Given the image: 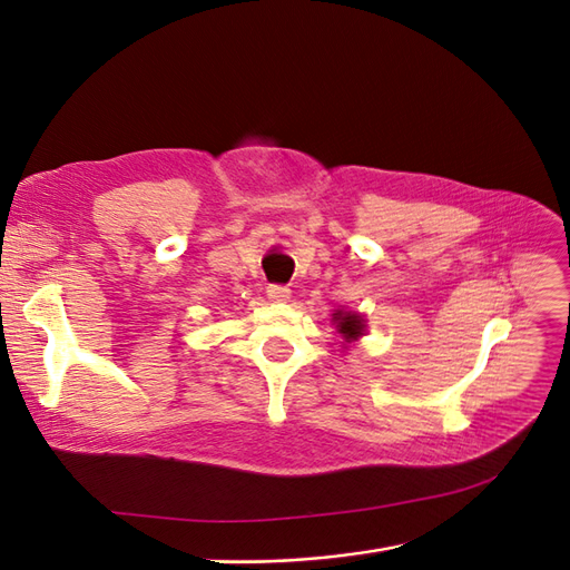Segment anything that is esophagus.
Returning a JSON list of instances; mask_svg holds the SVG:
<instances>
[{"mask_svg":"<svg viewBox=\"0 0 570 570\" xmlns=\"http://www.w3.org/2000/svg\"><path fill=\"white\" fill-rule=\"evenodd\" d=\"M266 295L271 302H287L289 299V287L285 285H268Z\"/></svg>","mask_w":570,"mask_h":570,"instance_id":"34e87169","label":"esophagus"}]
</instances>
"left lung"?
<instances>
[{"mask_svg": "<svg viewBox=\"0 0 570 570\" xmlns=\"http://www.w3.org/2000/svg\"><path fill=\"white\" fill-rule=\"evenodd\" d=\"M335 323H337V331L347 337V340H356L364 333V321L356 314H335Z\"/></svg>", "mask_w": 570, "mask_h": 570, "instance_id": "obj_1", "label": "left lung"}]
</instances>
